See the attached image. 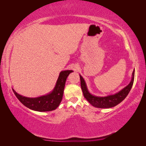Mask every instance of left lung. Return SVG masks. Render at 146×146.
I'll return each instance as SVG.
<instances>
[{
  "instance_id": "obj_1",
  "label": "left lung",
  "mask_w": 146,
  "mask_h": 146,
  "mask_svg": "<svg viewBox=\"0 0 146 146\" xmlns=\"http://www.w3.org/2000/svg\"><path fill=\"white\" fill-rule=\"evenodd\" d=\"M134 73L135 71L134 70L132 75L131 81L127 86H126L125 88H123L122 90L119 91L117 94L108 95L107 97H97V96L92 95L88 90L84 79L81 75H80L81 88L82 89L83 96L89 103L95 107L108 108L116 106L117 105L124 100L128 95L129 92L131 91L134 80Z\"/></svg>"
}]
</instances>
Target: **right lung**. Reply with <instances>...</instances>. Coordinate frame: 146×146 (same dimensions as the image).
Instances as JSON below:
<instances>
[{"instance_id":"add662e5","label":"right lung","mask_w":146,"mask_h":146,"mask_svg":"<svg viewBox=\"0 0 146 146\" xmlns=\"http://www.w3.org/2000/svg\"><path fill=\"white\" fill-rule=\"evenodd\" d=\"M72 70L62 71L56 82L53 90L49 94L36 98L23 97L12 89L15 95L22 104L30 109L38 111H48L54 110L60 105L63 98L65 83Z\"/></svg>"}]
</instances>
